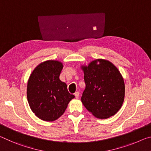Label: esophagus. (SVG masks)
Segmentation results:
<instances>
[{
  "instance_id": "obj_1",
  "label": "esophagus",
  "mask_w": 151,
  "mask_h": 151,
  "mask_svg": "<svg viewBox=\"0 0 151 151\" xmlns=\"http://www.w3.org/2000/svg\"><path fill=\"white\" fill-rule=\"evenodd\" d=\"M74 95H75L76 98H78L79 96H80V92H76L75 93H74Z\"/></svg>"
}]
</instances>
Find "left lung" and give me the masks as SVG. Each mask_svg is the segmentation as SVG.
Wrapping results in <instances>:
<instances>
[{
    "mask_svg": "<svg viewBox=\"0 0 151 151\" xmlns=\"http://www.w3.org/2000/svg\"><path fill=\"white\" fill-rule=\"evenodd\" d=\"M86 89L81 102L98 118H108L120 110L124 102L125 86L118 69L104 59H96L83 66Z\"/></svg>",
    "mask_w": 151,
    "mask_h": 151,
    "instance_id": "1",
    "label": "left lung"
}]
</instances>
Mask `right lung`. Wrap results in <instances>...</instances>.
<instances>
[{
    "label": "right lung",
    "instance_id": "right-lung-1",
    "mask_svg": "<svg viewBox=\"0 0 151 151\" xmlns=\"http://www.w3.org/2000/svg\"><path fill=\"white\" fill-rule=\"evenodd\" d=\"M63 69L58 61H47L35 69L27 84V100L31 110L45 121H53L65 112L74 98L65 83L59 80Z\"/></svg>",
    "mask_w": 151,
    "mask_h": 151
}]
</instances>
